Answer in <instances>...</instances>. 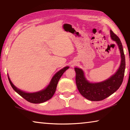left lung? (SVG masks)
<instances>
[{
	"label": "left lung",
	"instance_id": "left-lung-1",
	"mask_svg": "<svg viewBox=\"0 0 130 130\" xmlns=\"http://www.w3.org/2000/svg\"><path fill=\"white\" fill-rule=\"evenodd\" d=\"M110 36L118 45L121 56V65L114 75L104 81L90 83L86 79L83 70L78 68H74L76 73L75 82L78 90L84 97L90 101H100L105 100L119 88L123 80L126 61L122 42L112 30H110Z\"/></svg>",
	"mask_w": 130,
	"mask_h": 130
}]
</instances>
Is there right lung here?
I'll list each match as a JSON object with an SVG mask.
<instances>
[{
  "mask_svg": "<svg viewBox=\"0 0 130 130\" xmlns=\"http://www.w3.org/2000/svg\"><path fill=\"white\" fill-rule=\"evenodd\" d=\"M69 67H65L63 69L59 70L53 77L50 83L49 84V85L45 89L38 92H35V93H26V92H24L18 89L12 83V82L11 81L8 76V77L9 83H10L12 88H13V89L16 93L19 94L20 96H22L23 98H24L25 100H27L30 103H41L50 100L56 91L59 79H60V78L62 76L63 73L68 69H69Z\"/></svg>",
  "mask_w": 130,
  "mask_h": 130,
  "instance_id": "right-lung-1",
  "label": "right lung"
}]
</instances>
